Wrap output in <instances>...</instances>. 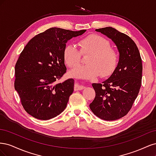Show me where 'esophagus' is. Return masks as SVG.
<instances>
[{"instance_id": "esophagus-1", "label": "esophagus", "mask_w": 156, "mask_h": 156, "mask_svg": "<svg viewBox=\"0 0 156 156\" xmlns=\"http://www.w3.org/2000/svg\"><path fill=\"white\" fill-rule=\"evenodd\" d=\"M84 87H83V86H81V85H79V84H76L75 85V87H74V90L75 91H77V90H83V89H84Z\"/></svg>"}]
</instances>
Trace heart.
Instances as JSON below:
<instances>
[{"instance_id": "b5f03b06", "label": "heart", "mask_w": 156, "mask_h": 156, "mask_svg": "<svg viewBox=\"0 0 156 156\" xmlns=\"http://www.w3.org/2000/svg\"><path fill=\"white\" fill-rule=\"evenodd\" d=\"M79 45L80 50L73 44H68L63 51L64 62L71 68L81 64V54L88 55L86 61L88 65L72 70L71 76L90 79L99 75L107 77L114 73L119 64V54L107 39L98 34H90L80 41Z\"/></svg>"}]
</instances>
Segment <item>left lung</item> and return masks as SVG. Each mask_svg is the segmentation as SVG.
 <instances>
[{"label":"left lung","instance_id":"obj_1","mask_svg":"<svg viewBox=\"0 0 156 156\" xmlns=\"http://www.w3.org/2000/svg\"><path fill=\"white\" fill-rule=\"evenodd\" d=\"M96 31L112 40L120 56L111 77L101 84H92L96 97L90 108L101 119L115 120L128 113L138 96L142 83V60L138 48L127 35L110 27Z\"/></svg>","mask_w":156,"mask_h":156}]
</instances>
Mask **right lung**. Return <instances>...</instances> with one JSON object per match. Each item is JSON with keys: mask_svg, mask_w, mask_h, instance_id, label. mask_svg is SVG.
Returning a JSON list of instances; mask_svg holds the SVG:
<instances>
[{"mask_svg": "<svg viewBox=\"0 0 156 156\" xmlns=\"http://www.w3.org/2000/svg\"><path fill=\"white\" fill-rule=\"evenodd\" d=\"M86 31L51 28L32 37L21 53L15 66L14 87L23 108L33 117L49 120L66 107L74 80L56 83L66 72L63 51L69 40Z\"/></svg>", "mask_w": 156, "mask_h": 156, "instance_id": "obj_1", "label": "right lung"}]
</instances>
